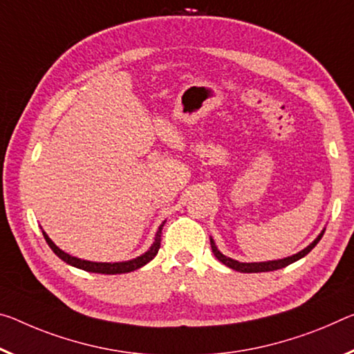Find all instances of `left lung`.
Masks as SVG:
<instances>
[{
	"label": "left lung",
	"instance_id": "left-lung-1",
	"mask_svg": "<svg viewBox=\"0 0 354 354\" xmlns=\"http://www.w3.org/2000/svg\"><path fill=\"white\" fill-rule=\"evenodd\" d=\"M323 234H324V230L318 234V238L313 241L312 244L307 245L306 249H302L301 252H298V254L283 258V260H272V261H261V263H241V261L233 260V258L221 254L218 249L216 248V243L212 241V238H211V249H212V254H214V257L217 258L218 261H222L223 265L234 269V271H239V272H268V271H276V269H282L285 266L291 265V263L301 260L302 257H306L308 252L315 248V245L318 244V241L322 239Z\"/></svg>",
	"mask_w": 354,
	"mask_h": 354
}]
</instances>
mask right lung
<instances>
[{"mask_svg": "<svg viewBox=\"0 0 354 354\" xmlns=\"http://www.w3.org/2000/svg\"><path fill=\"white\" fill-rule=\"evenodd\" d=\"M162 227L160 225L159 230H157L156 233V239L153 245H151L148 252H145L143 255H140L137 258H133V260H129V261H120V263H96V261H88V260H82V258H77V257H72L69 254H66L64 250H61L58 245H56L52 239L47 236L46 232H42L44 238H46L47 244L50 245V249H52L56 255H58L61 260L66 261L67 265L71 266H75L78 269H83V271H88V272H97V274H124V272H131V271H136V269L142 268L149 263L153 258L157 255V252L160 249V233H162Z\"/></svg>", "mask_w": 354, "mask_h": 354, "instance_id": "right-lung-1", "label": "right lung"}]
</instances>
